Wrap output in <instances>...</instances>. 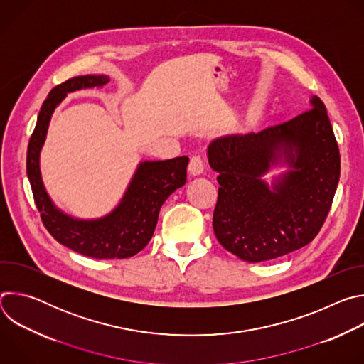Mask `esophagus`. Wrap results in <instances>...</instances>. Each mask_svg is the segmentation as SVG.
Segmentation results:
<instances>
[{"label": "esophagus", "instance_id": "34e87169", "mask_svg": "<svg viewBox=\"0 0 364 364\" xmlns=\"http://www.w3.org/2000/svg\"><path fill=\"white\" fill-rule=\"evenodd\" d=\"M204 170V161L201 155H193L190 159V164H188V171L193 176H198L201 174Z\"/></svg>", "mask_w": 364, "mask_h": 364}]
</instances>
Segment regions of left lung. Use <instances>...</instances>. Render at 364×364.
<instances>
[{
	"label": "left lung",
	"mask_w": 364,
	"mask_h": 364,
	"mask_svg": "<svg viewBox=\"0 0 364 364\" xmlns=\"http://www.w3.org/2000/svg\"><path fill=\"white\" fill-rule=\"evenodd\" d=\"M207 157L219 173L213 230L226 250L262 262L318 235L340 178L338 144L318 96L287 122L213 141ZM282 158L293 168L271 192L260 177Z\"/></svg>",
	"instance_id": "8db88e82"
}]
</instances>
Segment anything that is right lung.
Here are the masks:
<instances>
[{"mask_svg": "<svg viewBox=\"0 0 364 364\" xmlns=\"http://www.w3.org/2000/svg\"><path fill=\"white\" fill-rule=\"evenodd\" d=\"M108 82L109 77L103 75L76 76L50 90L28 141L27 176L41 222L59 243L95 259H125L136 255L151 240L163 203L186 184L188 157L141 163L121 204L97 220H77L58 210L44 190L38 167L51 114L66 93Z\"/></svg>", "mask_w": 364, "mask_h": 364, "instance_id": "add662e5", "label": "right lung"}]
</instances>
